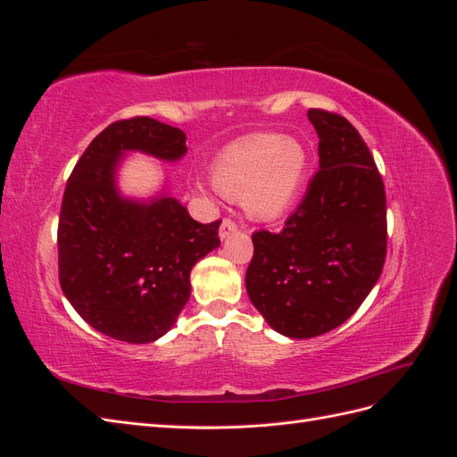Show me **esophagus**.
<instances>
[{
  "label": "esophagus",
  "mask_w": 457,
  "mask_h": 457,
  "mask_svg": "<svg viewBox=\"0 0 457 457\" xmlns=\"http://www.w3.org/2000/svg\"><path fill=\"white\" fill-rule=\"evenodd\" d=\"M237 230H238V223H237V220L230 219V217H225L223 223H220V228H219V237H220V238H227L228 234L237 232Z\"/></svg>",
  "instance_id": "34e87169"
}]
</instances>
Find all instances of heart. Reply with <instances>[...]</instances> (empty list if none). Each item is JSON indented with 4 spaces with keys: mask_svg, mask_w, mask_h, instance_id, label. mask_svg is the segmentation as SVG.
Returning a JSON list of instances; mask_svg holds the SVG:
<instances>
[{
    "mask_svg": "<svg viewBox=\"0 0 457 457\" xmlns=\"http://www.w3.org/2000/svg\"><path fill=\"white\" fill-rule=\"evenodd\" d=\"M307 165V152L297 141L261 133L230 145L217 158L213 183L223 196L242 200L252 219L272 220L295 202Z\"/></svg>",
    "mask_w": 457,
    "mask_h": 457,
    "instance_id": "obj_1",
    "label": "heart"
}]
</instances>
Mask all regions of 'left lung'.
Here are the masks:
<instances>
[{
	"instance_id": "1",
	"label": "left lung",
	"mask_w": 457,
	"mask_h": 457,
	"mask_svg": "<svg viewBox=\"0 0 457 457\" xmlns=\"http://www.w3.org/2000/svg\"><path fill=\"white\" fill-rule=\"evenodd\" d=\"M320 170L280 232L252 234L245 289L278 334L307 339L341 326L379 280L386 198L368 145L341 114L311 108Z\"/></svg>"
}]
</instances>
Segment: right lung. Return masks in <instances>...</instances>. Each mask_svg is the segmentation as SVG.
I'll use <instances>...</instances> for the list:
<instances>
[{"label": "right lung", "mask_w": 457, "mask_h": 457, "mask_svg": "<svg viewBox=\"0 0 457 457\" xmlns=\"http://www.w3.org/2000/svg\"><path fill=\"white\" fill-rule=\"evenodd\" d=\"M187 135L146 116L118 120L95 137L64 188L59 282L101 334L128 343L162 337L190 297V270L220 244L219 225L198 223L175 198L121 200L114 170L123 150L181 158Z\"/></svg>", "instance_id": "1"}]
</instances>
